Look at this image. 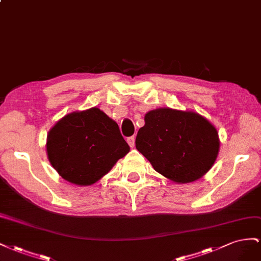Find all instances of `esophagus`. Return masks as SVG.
<instances>
[{
	"mask_svg": "<svg viewBox=\"0 0 261 261\" xmlns=\"http://www.w3.org/2000/svg\"><path fill=\"white\" fill-rule=\"evenodd\" d=\"M126 142H128V144L131 147H133V146H135V144H136V138L135 137H130V138L126 139Z\"/></svg>",
	"mask_w": 261,
	"mask_h": 261,
	"instance_id": "34e87169",
	"label": "esophagus"
}]
</instances>
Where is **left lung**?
Wrapping results in <instances>:
<instances>
[{"label": "left lung", "instance_id": "8db88e82", "mask_svg": "<svg viewBox=\"0 0 261 261\" xmlns=\"http://www.w3.org/2000/svg\"><path fill=\"white\" fill-rule=\"evenodd\" d=\"M138 132L137 150L156 172L175 182L195 181L207 173L220 148L218 131L192 111L151 110Z\"/></svg>", "mask_w": 261, "mask_h": 261}]
</instances>
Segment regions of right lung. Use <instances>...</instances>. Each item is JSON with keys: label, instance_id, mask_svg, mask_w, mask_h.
Wrapping results in <instances>:
<instances>
[{"label": "right lung", "instance_id": "add662e5", "mask_svg": "<svg viewBox=\"0 0 261 261\" xmlns=\"http://www.w3.org/2000/svg\"><path fill=\"white\" fill-rule=\"evenodd\" d=\"M129 151L118 124L96 107L66 115L47 139L51 165L63 179L80 186L100 179Z\"/></svg>", "mask_w": 261, "mask_h": 261}]
</instances>
